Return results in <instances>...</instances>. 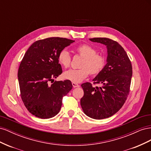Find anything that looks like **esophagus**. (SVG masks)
Segmentation results:
<instances>
[{"mask_svg":"<svg viewBox=\"0 0 151 151\" xmlns=\"http://www.w3.org/2000/svg\"><path fill=\"white\" fill-rule=\"evenodd\" d=\"M72 84L73 87H74V88H79V85L78 84L76 83H72Z\"/></svg>","mask_w":151,"mask_h":151,"instance_id":"34e87169","label":"esophagus"}]
</instances>
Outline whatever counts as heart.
Returning <instances> with one entry per match:
<instances>
[{
    "instance_id": "heart-1",
    "label": "heart",
    "mask_w": 151,
    "mask_h": 151,
    "mask_svg": "<svg viewBox=\"0 0 151 151\" xmlns=\"http://www.w3.org/2000/svg\"><path fill=\"white\" fill-rule=\"evenodd\" d=\"M77 53L83 57L81 61L79 69H70L63 74L65 79L72 83H79L88 77L89 72L92 75H96L103 69L106 65V59L101 55L97 54L93 47L89 45L83 44L76 48ZM60 64L65 68L70 66L71 62L70 55L67 50L63 49L60 52L58 56Z\"/></svg>"
}]
</instances>
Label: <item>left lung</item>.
<instances>
[{
	"label": "left lung",
	"instance_id": "8db88e82",
	"mask_svg": "<svg viewBox=\"0 0 151 151\" xmlns=\"http://www.w3.org/2000/svg\"><path fill=\"white\" fill-rule=\"evenodd\" d=\"M89 40L106 47V64L93 80L102 84V88H94L89 83L81 85L84 96L81 105L87 116L101 120L113 115L125 103L130 91L132 67L124 49L115 41L106 38Z\"/></svg>",
	"mask_w": 151,
	"mask_h": 151
}]
</instances>
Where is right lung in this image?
I'll return each instance as SVG.
<instances>
[{"instance_id":"add662e5","label":"right lung","mask_w":151,"mask_h":151,"mask_svg":"<svg viewBox=\"0 0 151 151\" xmlns=\"http://www.w3.org/2000/svg\"><path fill=\"white\" fill-rule=\"evenodd\" d=\"M75 41L52 37L36 41L27 50L20 63L17 77L24 106L34 116L47 119L60 110L62 98L72 89L68 80L55 81L62 74L58 56Z\"/></svg>"}]
</instances>
